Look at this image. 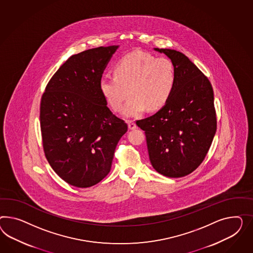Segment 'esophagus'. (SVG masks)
<instances>
[{"label":"esophagus","instance_id":"1","mask_svg":"<svg viewBox=\"0 0 253 253\" xmlns=\"http://www.w3.org/2000/svg\"><path fill=\"white\" fill-rule=\"evenodd\" d=\"M128 127H129L130 130H134V129H136L137 126L135 123H133L132 121H129L128 122Z\"/></svg>","mask_w":253,"mask_h":253}]
</instances>
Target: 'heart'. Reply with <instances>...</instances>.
<instances>
[{
  "mask_svg": "<svg viewBox=\"0 0 253 253\" xmlns=\"http://www.w3.org/2000/svg\"><path fill=\"white\" fill-rule=\"evenodd\" d=\"M113 77L103 78L99 89L105 100L123 115L140 116L147 107L160 109L169 99L176 83V70L170 59L137 51L123 57L113 67ZM129 91H127V89Z\"/></svg>",
  "mask_w": 253,
  "mask_h": 253,
  "instance_id": "heart-1",
  "label": "heart"
}]
</instances>
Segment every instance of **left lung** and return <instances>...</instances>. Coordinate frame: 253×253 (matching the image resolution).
<instances>
[{"instance_id": "left-lung-1", "label": "left lung", "mask_w": 253, "mask_h": 253, "mask_svg": "<svg viewBox=\"0 0 253 253\" xmlns=\"http://www.w3.org/2000/svg\"><path fill=\"white\" fill-rule=\"evenodd\" d=\"M155 49L173 62L176 83L164 107L136 124L144 130L153 168L166 177L181 178L202 164L212 144L217 126L213 91L209 79L183 53Z\"/></svg>"}]
</instances>
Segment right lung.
I'll return each mask as SVG.
<instances>
[{
    "label": "right lung",
    "instance_id": "add662e5",
    "mask_svg": "<svg viewBox=\"0 0 253 253\" xmlns=\"http://www.w3.org/2000/svg\"><path fill=\"white\" fill-rule=\"evenodd\" d=\"M119 46L73 55L48 81L41 101L43 150L52 169L68 184L87 188L110 171L127 123L107 106L99 83Z\"/></svg>",
    "mask_w": 253,
    "mask_h": 253
}]
</instances>
